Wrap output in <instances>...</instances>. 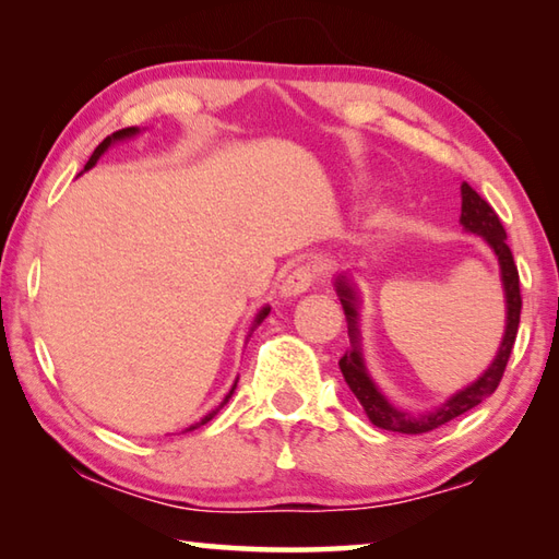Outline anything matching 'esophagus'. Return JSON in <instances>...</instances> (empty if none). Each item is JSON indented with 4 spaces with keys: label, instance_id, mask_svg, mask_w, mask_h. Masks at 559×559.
<instances>
[{
    "label": "esophagus",
    "instance_id": "esophagus-1",
    "mask_svg": "<svg viewBox=\"0 0 559 559\" xmlns=\"http://www.w3.org/2000/svg\"><path fill=\"white\" fill-rule=\"evenodd\" d=\"M318 276V266L316 263H300V266L293 269L286 281L281 283V296L283 298H296L300 293H306L310 286H313V281Z\"/></svg>",
    "mask_w": 559,
    "mask_h": 559
}]
</instances>
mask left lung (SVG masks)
<instances>
[{
	"label": "left lung",
	"instance_id": "1",
	"mask_svg": "<svg viewBox=\"0 0 559 559\" xmlns=\"http://www.w3.org/2000/svg\"><path fill=\"white\" fill-rule=\"evenodd\" d=\"M461 224L468 234H476L484 239L490 251L496 253L498 266H500V281H503L506 290V333L500 340V347L496 353V359L488 365V370L478 377L476 382L463 386L456 394H451L447 402L433 406L429 412H406L394 406L386 396L382 394L380 386L367 372L365 357H362V345H359V293L353 278L347 273H340L335 278V290L337 298L343 302L345 318H347V335H349V349L340 357V372H343L345 382L357 402L362 404L374 427L386 429V431H400V433H427L443 427L456 416L466 414L473 406H478L486 396L498 390L500 380H503L508 357L513 353L518 325H520V308H523V300H520V278H518V266L513 261V253H510L506 243V229L500 224L498 214L493 212L484 197H480L476 189L468 187L466 182L461 185Z\"/></svg>",
	"mask_w": 559,
	"mask_h": 559
}]
</instances>
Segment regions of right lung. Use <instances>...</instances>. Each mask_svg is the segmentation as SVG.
<instances>
[{"mask_svg": "<svg viewBox=\"0 0 559 559\" xmlns=\"http://www.w3.org/2000/svg\"><path fill=\"white\" fill-rule=\"evenodd\" d=\"M135 135H140V128H122V130H118V132H112V135H108L106 140H103V143L96 147V150H93V155H91V159H88V163H86V167H83V173H86V169H91L93 165H96L98 163V159H100V155L103 153H106V150L110 147V145H116V143H122V140H130V138H135ZM271 313V308L266 306V308H261L259 310V316L257 318H253V325H251V333H253V330H257L261 323H263V320H266V316ZM236 382H239V380H236ZM236 382H234V386H231V390H229V394H226L224 396V402L219 404V406H216V409H212L210 414H206L204 416V419H200V421H197V424H192V427H187L185 431H194V429H200V427H204V424L206 421H212L214 419V416L216 414H219V409H222V406L226 404V402H229L231 400V394H234V390H236Z\"/></svg>", "mask_w": 559, "mask_h": 559, "instance_id": "1", "label": "right lung"}]
</instances>
